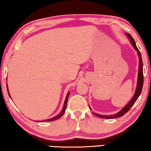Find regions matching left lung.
Returning a JSON list of instances; mask_svg holds the SVG:
<instances>
[{"mask_svg": "<svg viewBox=\"0 0 151 151\" xmlns=\"http://www.w3.org/2000/svg\"><path fill=\"white\" fill-rule=\"evenodd\" d=\"M126 36H127L129 38V41H130L131 44L132 46L134 47V49L137 52V54H138L139 56V71H138V78H137V87L135 89V92H134V96L132 97L131 99L129 101V103L127 104L125 107H123L122 109H121L119 111L118 113H115V114L111 115H101L99 114H97V113H95L93 112V114L97 116V117L103 118V119H115L117 117H122L123 115L125 114L127 112H128V111L131 109V107L133 106L134 103L136 102L137 99L139 98V97L141 93L142 86H143V71H142V57L141 54L140 53L139 49L137 48L136 46L135 42H134V39L133 38L130 34L128 33H126ZM90 108V107H89ZM91 109V108H90Z\"/></svg>", "mask_w": 151, "mask_h": 151, "instance_id": "1", "label": "left lung"}]
</instances>
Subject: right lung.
I'll return each instance as SVG.
<instances>
[{"label": "right lung", "instance_id": "add662e5", "mask_svg": "<svg viewBox=\"0 0 151 151\" xmlns=\"http://www.w3.org/2000/svg\"><path fill=\"white\" fill-rule=\"evenodd\" d=\"M6 88H7V91H8V93H9V96L10 98H11V97H10V93H9V88H8V85L6 83ZM69 95H70V91L68 92L67 96H66V97H65V101H64V105H63V107L62 109V111L60 112V113H59V114L57 115L56 116H55V117H52L51 119H46V120H43V121H40V122H43V121H46V122H50V121H55V120H57L58 119L60 118L65 113V109H66V106H67V104H68V97H69ZM37 122H40V121H37Z\"/></svg>", "mask_w": 151, "mask_h": 151}]
</instances>
